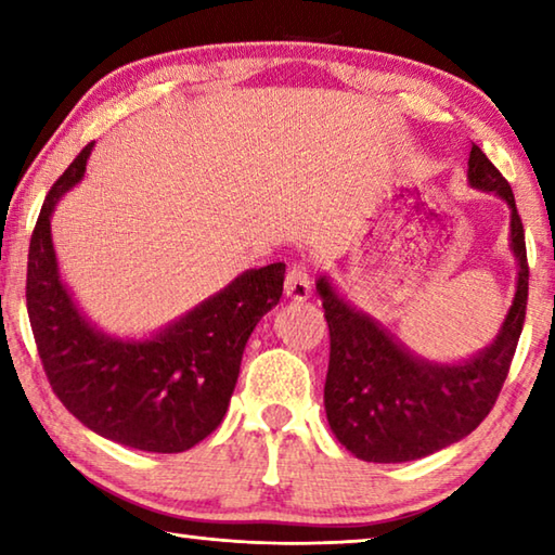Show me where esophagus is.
Wrapping results in <instances>:
<instances>
[{
	"label": "esophagus",
	"instance_id": "34e87169",
	"mask_svg": "<svg viewBox=\"0 0 555 555\" xmlns=\"http://www.w3.org/2000/svg\"><path fill=\"white\" fill-rule=\"evenodd\" d=\"M284 294L291 300H306L308 296H311V279H308V271L304 264H294L288 269Z\"/></svg>",
	"mask_w": 555,
	"mask_h": 555
}]
</instances>
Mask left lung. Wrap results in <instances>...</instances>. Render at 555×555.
<instances>
[{
  "mask_svg": "<svg viewBox=\"0 0 555 555\" xmlns=\"http://www.w3.org/2000/svg\"><path fill=\"white\" fill-rule=\"evenodd\" d=\"M467 183L494 193L509 208V249L516 291L494 340L460 362H434L347 300L327 274L315 281L331 327L325 416L335 438L367 463H409L457 443L482 424L509 372L519 343L529 264L524 224L512 185L482 154L469 149Z\"/></svg>",
  "mask_w": 555,
  "mask_h": 555,
  "instance_id": "obj_1",
  "label": "left lung"
}]
</instances>
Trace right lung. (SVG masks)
Segmentation results:
<instances>
[{"mask_svg":"<svg viewBox=\"0 0 555 555\" xmlns=\"http://www.w3.org/2000/svg\"><path fill=\"white\" fill-rule=\"evenodd\" d=\"M90 142L46 195L29 244L26 308L46 377L82 426L146 453H183L220 426L242 352L279 304L286 264L247 269L146 337H117L88 321L55 259L51 215L86 176Z\"/></svg>","mask_w":555,"mask_h":555,"instance_id":"1","label":"right lung"}]
</instances>
